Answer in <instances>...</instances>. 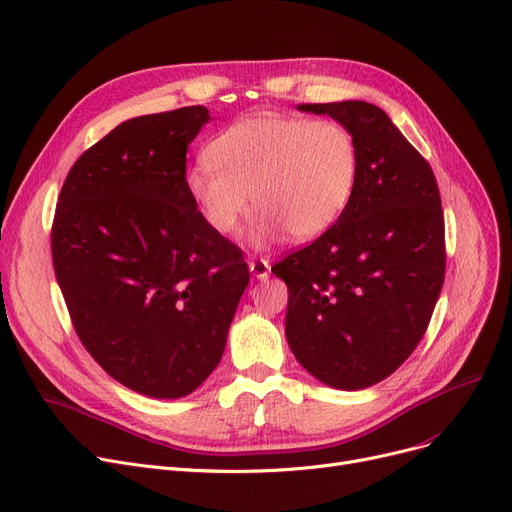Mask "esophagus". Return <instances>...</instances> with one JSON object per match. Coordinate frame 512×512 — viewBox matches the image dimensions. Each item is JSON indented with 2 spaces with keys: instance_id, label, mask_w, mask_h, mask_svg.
<instances>
[{
  "instance_id": "obj_1",
  "label": "esophagus",
  "mask_w": 512,
  "mask_h": 512,
  "mask_svg": "<svg viewBox=\"0 0 512 512\" xmlns=\"http://www.w3.org/2000/svg\"><path fill=\"white\" fill-rule=\"evenodd\" d=\"M249 270H251V274H253L257 280H265V278L270 276L272 265H270V261L265 259V257H253V259L249 261Z\"/></svg>"
}]
</instances>
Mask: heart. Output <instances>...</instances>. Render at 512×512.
<instances>
[{"instance_id": "1", "label": "heart", "mask_w": 512, "mask_h": 512, "mask_svg": "<svg viewBox=\"0 0 512 512\" xmlns=\"http://www.w3.org/2000/svg\"><path fill=\"white\" fill-rule=\"evenodd\" d=\"M186 186L207 224L221 236L253 211L251 236L270 242L282 230L293 240L324 234L347 209L358 182V144L339 121L255 115L224 129Z\"/></svg>"}]
</instances>
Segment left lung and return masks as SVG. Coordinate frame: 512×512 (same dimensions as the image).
<instances>
[{
	"mask_svg": "<svg viewBox=\"0 0 512 512\" xmlns=\"http://www.w3.org/2000/svg\"><path fill=\"white\" fill-rule=\"evenodd\" d=\"M299 110L343 123L360 165L341 217L272 268L288 286L286 341L318 381L364 389L402 366L431 322L446 276L441 196L427 159L379 106Z\"/></svg>",
	"mask_w": 512,
	"mask_h": 512,
	"instance_id": "obj_1",
	"label": "left lung"
}]
</instances>
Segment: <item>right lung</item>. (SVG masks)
<instances>
[{"label": "right lung", "mask_w": 512, "mask_h": 512, "mask_svg": "<svg viewBox=\"0 0 512 512\" xmlns=\"http://www.w3.org/2000/svg\"><path fill=\"white\" fill-rule=\"evenodd\" d=\"M205 106L129 119L87 148L52 221L56 280L79 341L115 381L150 397L192 393L224 353L249 284L242 249L186 186Z\"/></svg>", "instance_id": "right-lung-1"}]
</instances>
